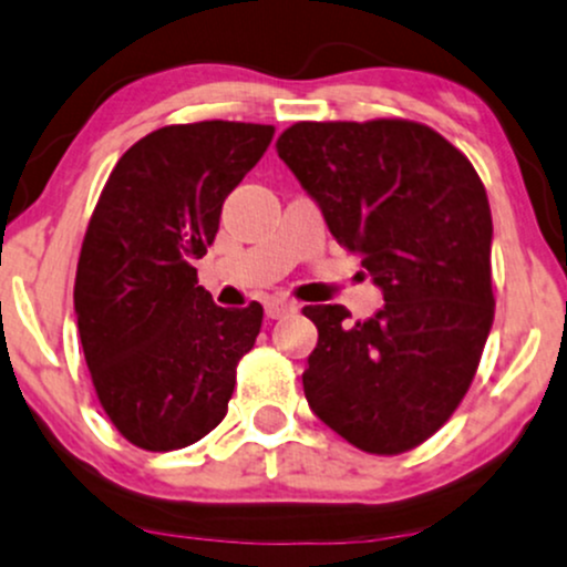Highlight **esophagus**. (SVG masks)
I'll return each instance as SVG.
<instances>
[{"label": "esophagus", "instance_id": "1", "mask_svg": "<svg viewBox=\"0 0 567 567\" xmlns=\"http://www.w3.org/2000/svg\"><path fill=\"white\" fill-rule=\"evenodd\" d=\"M295 310H297V306L291 300H286V297H272V300L265 302L267 319H281V316L295 313Z\"/></svg>", "mask_w": 567, "mask_h": 567}]
</instances>
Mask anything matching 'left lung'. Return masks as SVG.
Listing matches in <instances>:
<instances>
[{"mask_svg":"<svg viewBox=\"0 0 567 567\" xmlns=\"http://www.w3.org/2000/svg\"><path fill=\"white\" fill-rule=\"evenodd\" d=\"M276 151L383 291L368 321L302 308L319 330L310 411L362 452H411L462 403L495 319L486 188L460 148L405 118L300 121Z\"/></svg>","mask_w":567,"mask_h":567,"instance_id":"left-lung-1","label":"left lung"}]
</instances>
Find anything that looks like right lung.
<instances>
[{"label":"right lung","instance_id":"right-lung-1","mask_svg":"<svg viewBox=\"0 0 567 567\" xmlns=\"http://www.w3.org/2000/svg\"><path fill=\"white\" fill-rule=\"evenodd\" d=\"M272 135L276 126L240 121L162 126L121 156L91 213L78 332L107 419L145 452L208 435L257 343L259 302L213 306L192 259L208 254L224 199Z\"/></svg>","mask_w":567,"mask_h":567}]
</instances>
